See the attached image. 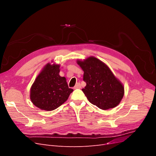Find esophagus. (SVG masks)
Listing matches in <instances>:
<instances>
[{
	"label": "esophagus",
	"instance_id": "esophagus-1",
	"mask_svg": "<svg viewBox=\"0 0 156 156\" xmlns=\"http://www.w3.org/2000/svg\"><path fill=\"white\" fill-rule=\"evenodd\" d=\"M81 84L80 83H77L76 84H75V86L74 87L75 89H77V88H81Z\"/></svg>",
	"mask_w": 156,
	"mask_h": 156
}]
</instances>
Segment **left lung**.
<instances>
[{
  "label": "left lung",
  "mask_w": 156,
  "mask_h": 156,
  "mask_svg": "<svg viewBox=\"0 0 156 156\" xmlns=\"http://www.w3.org/2000/svg\"><path fill=\"white\" fill-rule=\"evenodd\" d=\"M83 70V81L87 85L82 89L88 101L102 110L116 107L124 95V87L101 60L90 56L77 60Z\"/></svg>",
  "instance_id": "1"
}]
</instances>
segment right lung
Wrapping results in <instances>:
<instances>
[{
	"mask_svg": "<svg viewBox=\"0 0 156 156\" xmlns=\"http://www.w3.org/2000/svg\"><path fill=\"white\" fill-rule=\"evenodd\" d=\"M60 64L48 63L31 86L30 100L41 110L56 109L68 100L73 91L69 88L66 77L60 76Z\"/></svg>",
	"mask_w": 156,
	"mask_h": 156,
	"instance_id": "1",
	"label": "right lung"
}]
</instances>
